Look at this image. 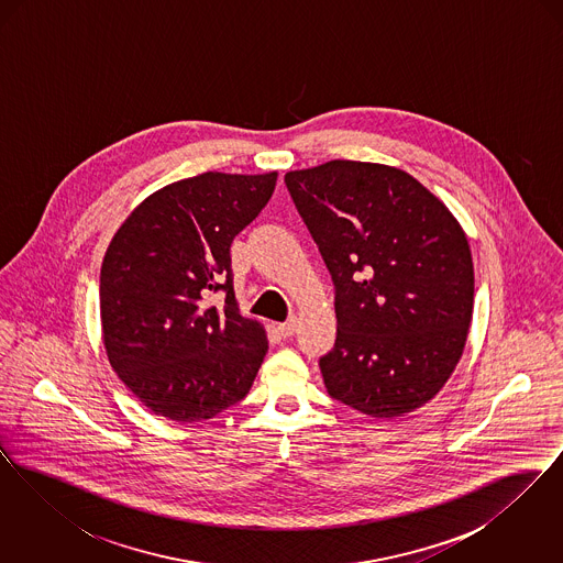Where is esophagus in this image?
<instances>
[{"label": "esophagus", "mask_w": 563, "mask_h": 563, "mask_svg": "<svg viewBox=\"0 0 563 563\" xmlns=\"http://www.w3.org/2000/svg\"><path fill=\"white\" fill-rule=\"evenodd\" d=\"M278 331L283 333V338H291L295 331H297V319L291 317L289 321L280 322V324H278Z\"/></svg>", "instance_id": "1"}]
</instances>
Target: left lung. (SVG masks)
<instances>
[{
	"label": "left lung",
	"instance_id": "1",
	"mask_svg": "<svg viewBox=\"0 0 563 563\" xmlns=\"http://www.w3.org/2000/svg\"><path fill=\"white\" fill-rule=\"evenodd\" d=\"M285 184L335 287V346L319 361L327 393L372 418L422 407L454 372L473 317L460 223L386 164L324 162Z\"/></svg>",
	"mask_w": 563,
	"mask_h": 563
}]
</instances>
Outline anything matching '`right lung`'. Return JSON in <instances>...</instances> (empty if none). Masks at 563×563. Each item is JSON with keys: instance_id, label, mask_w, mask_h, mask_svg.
<instances>
[{"instance_id": "right-lung-1", "label": "right lung", "mask_w": 563, "mask_h": 563, "mask_svg": "<svg viewBox=\"0 0 563 563\" xmlns=\"http://www.w3.org/2000/svg\"><path fill=\"white\" fill-rule=\"evenodd\" d=\"M276 173H202L145 198L101 266L109 363L134 397L175 422H202L246 397L268 352L239 312L230 246L262 209ZM223 290L217 307L210 295Z\"/></svg>"}]
</instances>
